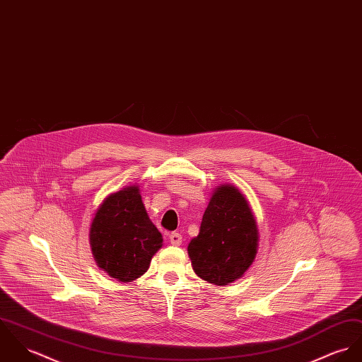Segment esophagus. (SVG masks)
Returning a JSON list of instances; mask_svg holds the SVG:
<instances>
[{"label":"esophagus","instance_id":"obj_1","mask_svg":"<svg viewBox=\"0 0 362 362\" xmlns=\"http://www.w3.org/2000/svg\"><path fill=\"white\" fill-rule=\"evenodd\" d=\"M169 241H170L172 245H180L182 244V235L173 232V233L169 235Z\"/></svg>","mask_w":362,"mask_h":362}]
</instances>
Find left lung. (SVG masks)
<instances>
[{
    "instance_id": "8db88e82",
    "label": "left lung",
    "mask_w": 362,
    "mask_h": 362,
    "mask_svg": "<svg viewBox=\"0 0 362 362\" xmlns=\"http://www.w3.org/2000/svg\"><path fill=\"white\" fill-rule=\"evenodd\" d=\"M259 232L244 194L233 185L216 186L202 215L200 233L187 245L202 281L228 286L240 279L258 252Z\"/></svg>"
}]
</instances>
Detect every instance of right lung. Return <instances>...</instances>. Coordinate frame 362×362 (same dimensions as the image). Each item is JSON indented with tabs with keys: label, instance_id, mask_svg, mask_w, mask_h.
<instances>
[{
	"label": "right lung",
	"instance_id": "obj_1",
	"mask_svg": "<svg viewBox=\"0 0 362 362\" xmlns=\"http://www.w3.org/2000/svg\"><path fill=\"white\" fill-rule=\"evenodd\" d=\"M88 241L97 267L123 283L144 275L163 244L137 185L104 199L91 221Z\"/></svg>",
	"mask_w": 362,
	"mask_h": 362
}]
</instances>
